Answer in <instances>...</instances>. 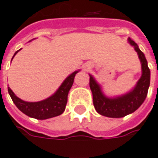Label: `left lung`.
I'll return each mask as SVG.
<instances>
[{"instance_id":"obj_1","label":"left lung","mask_w":158,"mask_h":158,"mask_svg":"<svg viewBox=\"0 0 158 158\" xmlns=\"http://www.w3.org/2000/svg\"><path fill=\"white\" fill-rule=\"evenodd\" d=\"M128 42L137 52L142 64V76L133 89L123 95L108 97L103 93L101 85L93 75L89 74L90 89L93 94L94 106L96 111L103 116L122 118L132 114L143 103L148 94L150 83V71L148 67V62L138 45L130 38H128Z\"/></svg>"}]
</instances>
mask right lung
Instances as JSON below:
<instances>
[{
	"instance_id": "obj_1",
	"label": "right lung",
	"mask_w": 158,
	"mask_h": 158,
	"mask_svg": "<svg viewBox=\"0 0 158 158\" xmlns=\"http://www.w3.org/2000/svg\"><path fill=\"white\" fill-rule=\"evenodd\" d=\"M20 50L15 52L13 57ZM79 72V70L75 71L73 73L70 74L68 77L63 81L61 85L52 96H50L49 98L43 101H36V102H29V101H23L15 94L14 92L10 89V87H8V94L15 103V105L17 106V108L28 116L38 119V120H45V119L57 116V115L62 114L65 109L69 91L73 86L75 75Z\"/></svg>"
}]
</instances>
